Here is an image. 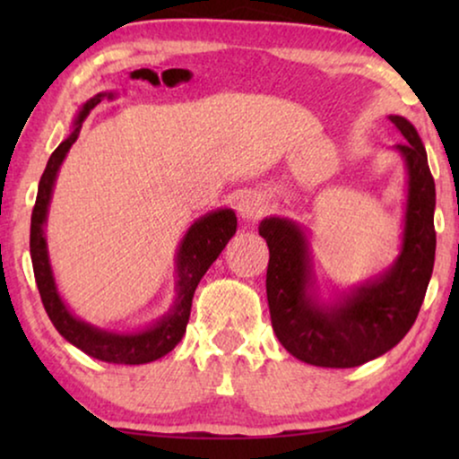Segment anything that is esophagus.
Listing matches in <instances>:
<instances>
[{"mask_svg":"<svg viewBox=\"0 0 459 459\" xmlns=\"http://www.w3.org/2000/svg\"><path fill=\"white\" fill-rule=\"evenodd\" d=\"M265 211V200H263L259 194H244V196L238 200V212H240L242 219L247 221H255L259 219Z\"/></svg>","mask_w":459,"mask_h":459,"instance_id":"obj_1","label":"esophagus"}]
</instances>
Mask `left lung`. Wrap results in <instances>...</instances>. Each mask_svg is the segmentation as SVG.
I'll return each mask as SVG.
<instances>
[{"mask_svg":"<svg viewBox=\"0 0 459 459\" xmlns=\"http://www.w3.org/2000/svg\"><path fill=\"white\" fill-rule=\"evenodd\" d=\"M391 123L405 142L397 150L407 169V206L401 253L368 284L319 303L305 231L294 221L267 217V303L275 336L288 353L319 368H355L385 355L416 322L435 265V179L424 143L403 117Z\"/></svg>","mask_w":459,"mask_h":459,"instance_id":"1","label":"left lung"}]
</instances>
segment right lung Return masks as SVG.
Here are the masks:
<instances>
[{"label":"right lung","mask_w":459,"mask_h":459,"mask_svg":"<svg viewBox=\"0 0 459 459\" xmlns=\"http://www.w3.org/2000/svg\"><path fill=\"white\" fill-rule=\"evenodd\" d=\"M104 98H115L112 93H98L91 100H87L83 108L74 118L71 135L54 150L49 156L46 171L41 175L39 190H37V200L33 206V215H30V261H33L35 281L39 288L41 303L46 307L49 319H52L54 328L66 338L68 342L83 351L93 359L108 361V363H125V366H140V363H150L160 359L169 351L175 349V344L181 341L186 334L187 319H190L192 299L196 290L198 281L203 280L206 269L212 265V261L221 255L225 244L230 238L236 234V212L231 209H219L206 212L198 221L187 230L184 240L179 244L178 259H175V303L169 313H165L159 322L148 325L146 330L137 332H108L96 325L85 324L83 319L74 317L65 300L60 299L58 288H56L52 265H49L48 256V242L43 234V225L48 219V206L52 200V190L56 175L65 160V156L74 142H77L81 125L85 117L90 115L93 106H98Z\"/></svg>","instance_id":"obj_1"}]
</instances>
